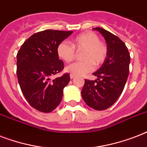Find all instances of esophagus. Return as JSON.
<instances>
[{
    "instance_id": "34e87169",
    "label": "esophagus",
    "mask_w": 147,
    "mask_h": 147,
    "mask_svg": "<svg viewBox=\"0 0 147 147\" xmlns=\"http://www.w3.org/2000/svg\"><path fill=\"white\" fill-rule=\"evenodd\" d=\"M75 75H74V74H70V78H75Z\"/></svg>"
}]
</instances>
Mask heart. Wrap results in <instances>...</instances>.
<instances>
[{
	"label": "heart",
	"mask_w": 147,
	"mask_h": 147,
	"mask_svg": "<svg viewBox=\"0 0 147 147\" xmlns=\"http://www.w3.org/2000/svg\"><path fill=\"white\" fill-rule=\"evenodd\" d=\"M77 51L83 50V61L66 67V71L74 75H85L94 69V64L98 66L104 63L107 56V47L100 40L96 33L86 31L76 36L71 40V45L67 42H60L57 47L58 55L65 62H71L76 56Z\"/></svg>",
	"instance_id": "1"
}]
</instances>
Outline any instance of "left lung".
Returning a JSON list of instances; mask_svg holds the SVG:
<instances>
[{"label":"left lung","mask_w":147,"mask_h":147,"mask_svg":"<svg viewBox=\"0 0 147 147\" xmlns=\"http://www.w3.org/2000/svg\"><path fill=\"white\" fill-rule=\"evenodd\" d=\"M101 33L107 46V56L93 75L97 80L85 79L82 90L84 101L97 111L113 105L123 92L129 75L130 56L125 43L113 33L100 27L93 28Z\"/></svg>","instance_id":"8db88e82"}]
</instances>
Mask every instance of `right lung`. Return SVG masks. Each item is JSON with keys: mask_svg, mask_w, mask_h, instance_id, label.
<instances>
[{"mask_svg": "<svg viewBox=\"0 0 147 147\" xmlns=\"http://www.w3.org/2000/svg\"><path fill=\"white\" fill-rule=\"evenodd\" d=\"M72 31L46 30L34 33L17 55V75L24 96L31 107L49 113L60 104L63 88L70 81L69 73L52 79L64 69L57 47Z\"/></svg>", "mask_w": 147, "mask_h": 147, "instance_id": "add662e5", "label": "right lung"}]
</instances>
